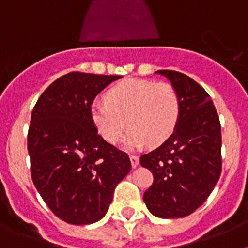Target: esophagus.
Listing matches in <instances>:
<instances>
[{
	"instance_id": "34e87169",
	"label": "esophagus",
	"mask_w": 248,
	"mask_h": 248,
	"mask_svg": "<svg viewBox=\"0 0 248 248\" xmlns=\"http://www.w3.org/2000/svg\"><path fill=\"white\" fill-rule=\"evenodd\" d=\"M130 161H131V166L133 168H137L138 165H139V157L137 156V155H130Z\"/></svg>"
}]
</instances>
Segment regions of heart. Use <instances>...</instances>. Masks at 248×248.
<instances>
[{"label":"heart","instance_id":"heart-1","mask_svg":"<svg viewBox=\"0 0 248 248\" xmlns=\"http://www.w3.org/2000/svg\"><path fill=\"white\" fill-rule=\"evenodd\" d=\"M107 102L95 100L91 119L100 137L115 144L126 128L123 140L128 150L159 145L171 137L180 119V98L169 83L148 79H126L113 85Z\"/></svg>","mask_w":248,"mask_h":248}]
</instances>
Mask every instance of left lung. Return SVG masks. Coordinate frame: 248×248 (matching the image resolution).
<instances>
[{"label":"left lung","mask_w":248,"mask_h":248,"mask_svg":"<svg viewBox=\"0 0 248 248\" xmlns=\"http://www.w3.org/2000/svg\"><path fill=\"white\" fill-rule=\"evenodd\" d=\"M155 73L170 80L181 110L171 137L140 157L154 176L144 202L157 217H185L205 202L220 179V119L207 92L190 77L176 71Z\"/></svg>","instance_id":"1"}]
</instances>
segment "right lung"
I'll return each mask as SVG.
<instances>
[{
    "mask_svg": "<svg viewBox=\"0 0 248 248\" xmlns=\"http://www.w3.org/2000/svg\"><path fill=\"white\" fill-rule=\"evenodd\" d=\"M120 78L71 72L54 80L32 110V180L48 207L68 223L104 217L115 186L130 171L128 154L107 143L91 119L94 98Z\"/></svg>",
    "mask_w": 248,
    "mask_h": 248,
    "instance_id": "1",
    "label": "right lung"
}]
</instances>
